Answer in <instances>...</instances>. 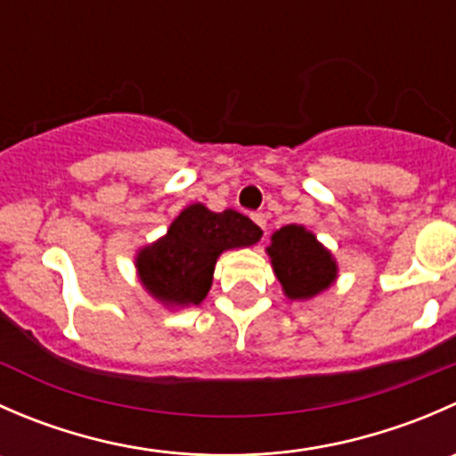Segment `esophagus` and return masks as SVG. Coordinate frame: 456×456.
Masks as SVG:
<instances>
[{
    "instance_id": "esophagus-1",
    "label": "esophagus",
    "mask_w": 456,
    "mask_h": 456,
    "mask_svg": "<svg viewBox=\"0 0 456 456\" xmlns=\"http://www.w3.org/2000/svg\"><path fill=\"white\" fill-rule=\"evenodd\" d=\"M251 218L256 220V224L262 229V232H266V216L265 214H254Z\"/></svg>"
}]
</instances>
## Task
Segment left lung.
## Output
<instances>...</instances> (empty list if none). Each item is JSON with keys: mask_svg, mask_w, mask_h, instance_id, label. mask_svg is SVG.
Here are the masks:
<instances>
[{"mask_svg": "<svg viewBox=\"0 0 456 456\" xmlns=\"http://www.w3.org/2000/svg\"><path fill=\"white\" fill-rule=\"evenodd\" d=\"M266 254L289 300H309L338 278V262L302 224H287L271 236Z\"/></svg>", "mask_w": 456, "mask_h": 456, "instance_id": "left-lung-1", "label": "left lung"}]
</instances>
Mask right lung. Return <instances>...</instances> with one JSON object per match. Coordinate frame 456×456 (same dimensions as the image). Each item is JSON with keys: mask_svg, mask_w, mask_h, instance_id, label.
I'll return each mask as SVG.
<instances>
[{"mask_svg": "<svg viewBox=\"0 0 456 456\" xmlns=\"http://www.w3.org/2000/svg\"><path fill=\"white\" fill-rule=\"evenodd\" d=\"M262 229L233 209L220 214L196 202L181 211L167 233L136 254L142 287L165 306L200 305L211 289L214 266L227 249L251 247Z\"/></svg>", "mask_w": 456, "mask_h": 456, "instance_id": "right-lung-1", "label": "right lung"}]
</instances>
